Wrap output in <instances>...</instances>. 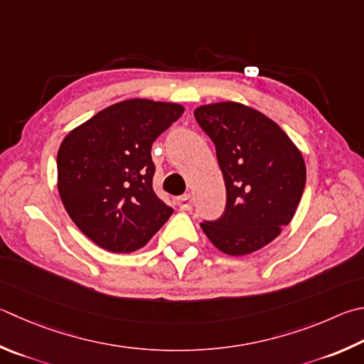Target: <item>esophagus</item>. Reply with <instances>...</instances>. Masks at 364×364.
<instances>
[{"instance_id":"1","label":"esophagus","mask_w":364,"mask_h":364,"mask_svg":"<svg viewBox=\"0 0 364 364\" xmlns=\"http://www.w3.org/2000/svg\"><path fill=\"white\" fill-rule=\"evenodd\" d=\"M176 203H178V207H180V210L189 211L191 208H193V197H191L189 194H184L181 197H178Z\"/></svg>"}]
</instances>
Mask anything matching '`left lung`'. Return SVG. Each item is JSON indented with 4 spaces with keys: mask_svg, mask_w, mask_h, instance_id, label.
Wrapping results in <instances>:
<instances>
[{
    "mask_svg": "<svg viewBox=\"0 0 364 364\" xmlns=\"http://www.w3.org/2000/svg\"><path fill=\"white\" fill-rule=\"evenodd\" d=\"M194 116L216 146L226 211L200 228L230 256L261 250L289 224L306 186L302 153L279 124L239 102L202 105Z\"/></svg>",
    "mask_w": 364,
    "mask_h": 364,
    "instance_id": "1",
    "label": "left lung"
}]
</instances>
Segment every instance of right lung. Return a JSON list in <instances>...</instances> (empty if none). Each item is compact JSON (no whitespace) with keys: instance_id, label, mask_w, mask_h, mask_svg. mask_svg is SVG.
Here are the masks:
<instances>
[{"instance_id":"right-lung-1","label":"right lung","mask_w":364,"mask_h":364,"mask_svg":"<svg viewBox=\"0 0 364 364\" xmlns=\"http://www.w3.org/2000/svg\"><path fill=\"white\" fill-rule=\"evenodd\" d=\"M184 113L180 103L130 98L98 111L63 138L57 188L84 235L113 253L146 245L173 213L153 191L151 146Z\"/></svg>"}]
</instances>
